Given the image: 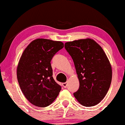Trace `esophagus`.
Listing matches in <instances>:
<instances>
[{"instance_id": "1", "label": "esophagus", "mask_w": 125, "mask_h": 125, "mask_svg": "<svg viewBox=\"0 0 125 125\" xmlns=\"http://www.w3.org/2000/svg\"><path fill=\"white\" fill-rule=\"evenodd\" d=\"M67 83H62V86H63V87L64 88H66L67 87V85H68V84H67Z\"/></svg>"}]
</instances>
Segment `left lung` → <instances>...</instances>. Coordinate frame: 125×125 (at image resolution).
<instances>
[{"label":"left lung","mask_w":125,"mask_h":125,"mask_svg":"<svg viewBox=\"0 0 125 125\" xmlns=\"http://www.w3.org/2000/svg\"><path fill=\"white\" fill-rule=\"evenodd\" d=\"M65 48L73 59L79 81L74 96L83 105L94 106L104 98L112 82V67L106 54L90 38L67 42Z\"/></svg>","instance_id":"obj_1"}]
</instances>
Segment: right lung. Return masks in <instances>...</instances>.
<instances>
[{
  "instance_id": "1",
  "label": "right lung",
  "mask_w": 125,
  "mask_h": 125,
  "mask_svg": "<svg viewBox=\"0 0 125 125\" xmlns=\"http://www.w3.org/2000/svg\"><path fill=\"white\" fill-rule=\"evenodd\" d=\"M61 42L38 38L23 52L17 68V78L25 97L41 107L51 104L57 98L61 86L53 78L51 60L63 48Z\"/></svg>"
}]
</instances>
